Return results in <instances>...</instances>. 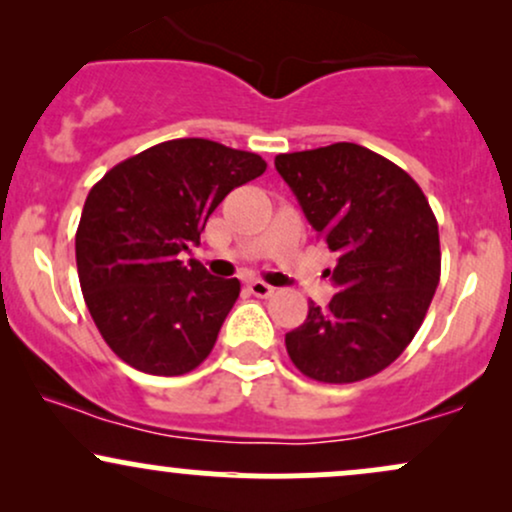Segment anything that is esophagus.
Returning <instances> with one entry per match:
<instances>
[{
    "label": "esophagus",
    "mask_w": 512,
    "mask_h": 512,
    "mask_svg": "<svg viewBox=\"0 0 512 512\" xmlns=\"http://www.w3.org/2000/svg\"><path fill=\"white\" fill-rule=\"evenodd\" d=\"M248 289H250L252 296H257V298H269L274 293V286L264 284V281H250Z\"/></svg>",
    "instance_id": "obj_1"
}]
</instances>
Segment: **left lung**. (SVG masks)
I'll use <instances>...</instances> for the list:
<instances>
[{
    "label": "left lung",
    "mask_w": 512,
    "mask_h": 512,
    "mask_svg": "<svg viewBox=\"0 0 512 512\" xmlns=\"http://www.w3.org/2000/svg\"><path fill=\"white\" fill-rule=\"evenodd\" d=\"M274 166L337 267L327 308L286 334L317 383H356L390 366L424 322L440 281L438 221L409 173L351 142L279 154Z\"/></svg>",
    "instance_id": "left-lung-1"
}]
</instances>
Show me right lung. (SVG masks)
<instances>
[{"label":"right lung","mask_w":512,"mask_h":512,"mask_svg":"<svg viewBox=\"0 0 512 512\" xmlns=\"http://www.w3.org/2000/svg\"><path fill=\"white\" fill-rule=\"evenodd\" d=\"M264 170L250 151L170 139L91 187L76 228V269L88 313L127 366L185 375L211 354L240 281L180 257L199 245L223 197Z\"/></svg>","instance_id":"add662e5"}]
</instances>
